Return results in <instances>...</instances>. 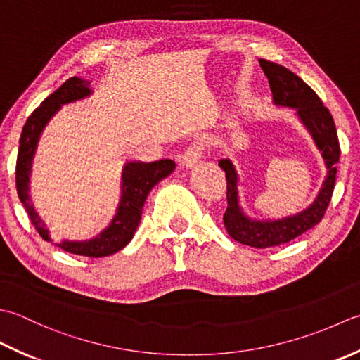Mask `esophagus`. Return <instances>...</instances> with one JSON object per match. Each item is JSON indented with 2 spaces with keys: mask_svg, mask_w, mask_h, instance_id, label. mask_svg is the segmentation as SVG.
<instances>
[{
  "mask_svg": "<svg viewBox=\"0 0 360 360\" xmlns=\"http://www.w3.org/2000/svg\"><path fill=\"white\" fill-rule=\"evenodd\" d=\"M200 158H202V148L199 144H193L185 150L180 161H181V165L186 167V169H191V167H194L197 163H199Z\"/></svg>",
  "mask_w": 360,
  "mask_h": 360,
  "instance_id": "1",
  "label": "esophagus"
}]
</instances>
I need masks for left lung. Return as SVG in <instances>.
Masks as SVG:
<instances>
[{"mask_svg":"<svg viewBox=\"0 0 360 360\" xmlns=\"http://www.w3.org/2000/svg\"><path fill=\"white\" fill-rule=\"evenodd\" d=\"M259 65L269 79L274 104L276 107H288L293 110L300 122L309 131L315 148L321 153L326 166V175L321 188L312 203L307 205L306 208L295 214L278 219H253L247 214L240 205L239 174L236 166L230 158H222L219 161V166L226 175L229 207L224 214L226 231L240 244L255 248H267L295 239L321 221L329 202H331L340 146L333 116L320 101L317 93L309 85H306L303 79H300L281 65L262 60V58H259Z\"/></svg>","mask_w":360,"mask_h":360,"instance_id":"left-lung-1","label":"left lung"}]
</instances>
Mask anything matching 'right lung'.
Wrapping results in <instances>:
<instances>
[{"label":"right lung","instance_id":"1","mask_svg":"<svg viewBox=\"0 0 360 360\" xmlns=\"http://www.w3.org/2000/svg\"><path fill=\"white\" fill-rule=\"evenodd\" d=\"M91 94V80L77 76L68 79L58 90L43 101L39 108L34 110V113L29 116L25 124L23 131H21L15 172L17 193L35 230L40 233L43 239L49 242H53V238H51L45 221L34 207L31 186H29L37 146H39L43 130L58 113V110L63 105L72 104V102L90 98ZM174 169V161L166 158L152 161V163L126 160L121 172L120 203L115 210V216L105 229H102L90 239H63L57 242L56 245L68 253L88 256V258H102V256H110L122 250L134 238L138 225L141 222L144 202L152 188L166 179L167 175H171Z\"/></svg>","mask_w":360,"mask_h":360}]
</instances>
